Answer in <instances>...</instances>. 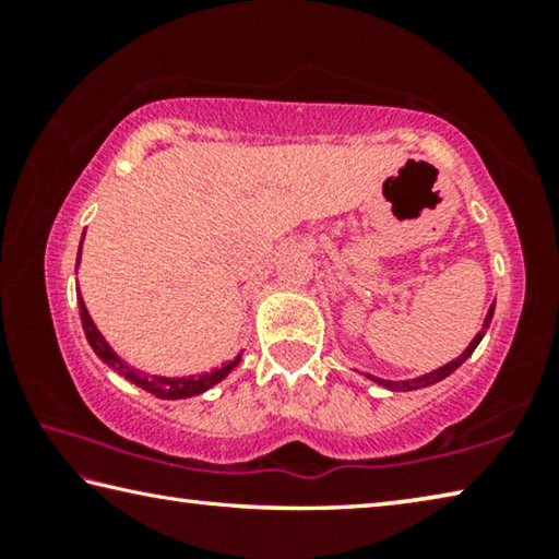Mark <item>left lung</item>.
Returning a JSON list of instances; mask_svg holds the SVG:
<instances>
[{
	"label": "left lung",
	"mask_w": 559,
	"mask_h": 559,
	"mask_svg": "<svg viewBox=\"0 0 559 559\" xmlns=\"http://www.w3.org/2000/svg\"><path fill=\"white\" fill-rule=\"evenodd\" d=\"M493 310H496V306H490L488 316H486V323H484V328H480V333L471 340V345H468L466 349H463V355H459L456 359H453V362L443 365V367H439V370H433V372H429V374H421V377H416V380L390 382V380H377V377H372V380H374V382H380L382 386H386V390H392V392H409V390H421V386H429V384H433V382H441L443 377H449L453 370H459V367H461L463 362H466V359L471 357L473 349L478 347L480 337L486 335V330H488V325H490V318H493Z\"/></svg>",
	"instance_id": "left-lung-1"
}]
</instances>
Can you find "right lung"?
Wrapping results in <instances>:
<instances>
[{
    "instance_id": "add662e5",
    "label": "right lung",
    "mask_w": 559,
    "mask_h": 559,
    "mask_svg": "<svg viewBox=\"0 0 559 559\" xmlns=\"http://www.w3.org/2000/svg\"><path fill=\"white\" fill-rule=\"evenodd\" d=\"M79 261H81V246H79ZM79 313H81V323L83 330H86V337H88V345L93 347V353H96L103 362H108L112 370H116L120 377H126L128 382L138 384L140 390H145L150 394L159 396V400H185V396H194V394H202L214 386L216 382H222L226 374H229L236 365H239L241 357H236L234 362L224 365L222 370H212L206 374L200 377H157V374H145L135 370V367H130L122 362V359L112 353L110 345L103 340V335L98 333V328L93 325V320L86 310V302H83L81 293H79Z\"/></svg>"
}]
</instances>
